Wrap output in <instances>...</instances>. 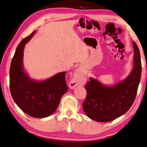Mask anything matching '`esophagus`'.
Listing matches in <instances>:
<instances>
[{
    "label": "esophagus",
    "instance_id": "obj_1",
    "mask_svg": "<svg viewBox=\"0 0 147 147\" xmlns=\"http://www.w3.org/2000/svg\"><path fill=\"white\" fill-rule=\"evenodd\" d=\"M83 78V72L81 69H77L74 75V78L69 83V87L73 88L80 85L81 81Z\"/></svg>",
    "mask_w": 147,
    "mask_h": 147
}]
</instances>
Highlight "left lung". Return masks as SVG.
Returning a JSON list of instances; mask_svg holds the SVG:
<instances>
[{"mask_svg":"<svg viewBox=\"0 0 147 147\" xmlns=\"http://www.w3.org/2000/svg\"><path fill=\"white\" fill-rule=\"evenodd\" d=\"M133 46L134 68L126 79L108 86L90 78L86 84L87 94L83 107L90 119L97 122H110L126 113L133 104L142 69L139 49L134 42Z\"/></svg>","mask_w":147,"mask_h":147,"instance_id":"obj_1","label":"left lung"}]
</instances>
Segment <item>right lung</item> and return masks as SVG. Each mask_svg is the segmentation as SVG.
Here are the masks:
<instances>
[{
    "mask_svg": "<svg viewBox=\"0 0 147 147\" xmlns=\"http://www.w3.org/2000/svg\"><path fill=\"white\" fill-rule=\"evenodd\" d=\"M36 30L21 41L16 50L9 69V88L13 100L26 115L34 118H45L53 113L60 101L68 90L66 71L55 74L43 81L30 78L23 67L25 44Z\"/></svg>",
    "mask_w": 147,
    "mask_h": 147,
    "instance_id": "add662e5",
    "label": "right lung"
}]
</instances>
